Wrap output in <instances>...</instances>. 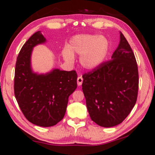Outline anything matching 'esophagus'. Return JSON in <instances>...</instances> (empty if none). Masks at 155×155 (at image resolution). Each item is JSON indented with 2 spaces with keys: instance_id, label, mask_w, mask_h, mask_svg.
Segmentation results:
<instances>
[{
  "instance_id": "obj_1",
  "label": "esophagus",
  "mask_w": 155,
  "mask_h": 155,
  "mask_svg": "<svg viewBox=\"0 0 155 155\" xmlns=\"http://www.w3.org/2000/svg\"><path fill=\"white\" fill-rule=\"evenodd\" d=\"M82 82H83V78L81 76H79V77L77 78V84L79 85V86H81V84H82Z\"/></svg>"
}]
</instances>
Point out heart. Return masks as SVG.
Segmentation results:
<instances>
[{"mask_svg":"<svg viewBox=\"0 0 155 155\" xmlns=\"http://www.w3.org/2000/svg\"><path fill=\"white\" fill-rule=\"evenodd\" d=\"M109 43L106 37L98 35L79 34L70 40L69 47H64L63 56L65 61L71 63L74 54L80 55L79 61L84 68L92 70L98 67L107 56Z\"/></svg>","mask_w":155,"mask_h":155,"instance_id":"b5f03b06","label":"heart"}]
</instances>
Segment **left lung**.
Instances as JSON below:
<instances>
[{
    "instance_id": "obj_1",
    "label": "left lung",
    "mask_w": 155,
    "mask_h": 155,
    "mask_svg": "<svg viewBox=\"0 0 155 155\" xmlns=\"http://www.w3.org/2000/svg\"><path fill=\"white\" fill-rule=\"evenodd\" d=\"M82 77V90L91 120L104 127L122 123L136 103L138 71L134 53L121 32L120 44L111 60Z\"/></svg>"
}]
</instances>
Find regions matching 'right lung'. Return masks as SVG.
Wrapping results in <instances>:
<instances>
[{
    "label": "right lung",
    "mask_w": 155,
    "mask_h": 155,
    "mask_svg": "<svg viewBox=\"0 0 155 155\" xmlns=\"http://www.w3.org/2000/svg\"><path fill=\"white\" fill-rule=\"evenodd\" d=\"M46 42L41 31L35 33L25 43L17 59L15 74V95L21 111L31 123L51 127L65 116L68 97L77 87V74L53 69L38 74L31 68L33 47Z\"/></svg>",
    "instance_id": "right-lung-1"
}]
</instances>
